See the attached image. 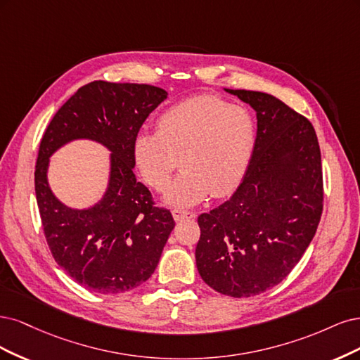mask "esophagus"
Instances as JSON below:
<instances>
[{
  "mask_svg": "<svg viewBox=\"0 0 360 360\" xmlns=\"http://www.w3.org/2000/svg\"><path fill=\"white\" fill-rule=\"evenodd\" d=\"M173 218H175V221H182V219H187V218H194L195 215L193 212L188 211H181V210H173L172 211Z\"/></svg>",
  "mask_w": 360,
  "mask_h": 360,
  "instance_id": "34e87169",
  "label": "esophagus"
}]
</instances>
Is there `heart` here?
<instances>
[{
    "instance_id": "b5f03b06",
    "label": "heart",
    "mask_w": 360,
    "mask_h": 360,
    "mask_svg": "<svg viewBox=\"0 0 360 360\" xmlns=\"http://www.w3.org/2000/svg\"><path fill=\"white\" fill-rule=\"evenodd\" d=\"M257 143L252 113L217 96H195L160 115L157 133L133 145L139 173L150 188H167L181 161L184 172L165 194L175 207H191L207 195L233 193L245 178Z\"/></svg>"
}]
</instances>
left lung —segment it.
Returning a JSON list of instances; mask_svg holds the SVG:
<instances>
[{"label": "left lung", "instance_id": "1", "mask_svg": "<svg viewBox=\"0 0 360 360\" xmlns=\"http://www.w3.org/2000/svg\"><path fill=\"white\" fill-rule=\"evenodd\" d=\"M257 115L252 163L227 202L197 218L202 280L231 297L280 284L304 256L323 211V172L312 124L276 97L226 89Z\"/></svg>", "mask_w": 360, "mask_h": 360}]
</instances>
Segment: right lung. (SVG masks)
Masks as SVG:
<instances>
[{
  "instance_id": "obj_1",
  "label": "right lung",
  "mask_w": 360,
  "mask_h": 360,
  "mask_svg": "<svg viewBox=\"0 0 360 360\" xmlns=\"http://www.w3.org/2000/svg\"><path fill=\"white\" fill-rule=\"evenodd\" d=\"M166 98L158 86L94 80L63 104L41 137L34 182L44 236L55 262L91 292L117 295L143 284L175 227L170 211L155 206L133 173L137 133ZM77 138L112 153L108 190L88 210L65 207L47 182L51 154Z\"/></svg>"
}]
</instances>
